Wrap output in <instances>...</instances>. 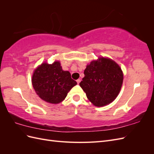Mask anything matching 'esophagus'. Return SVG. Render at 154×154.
<instances>
[{"label":"esophagus","instance_id":"obj_1","mask_svg":"<svg viewBox=\"0 0 154 154\" xmlns=\"http://www.w3.org/2000/svg\"><path fill=\"white\" fill-rule=\"evenodd\" d=\"M76 82L78 83V84H79V83H80V82H81V80H80V79H78V80H76Z\"/></svg>","mask_w":154,"mask_h":154}]
</instances>
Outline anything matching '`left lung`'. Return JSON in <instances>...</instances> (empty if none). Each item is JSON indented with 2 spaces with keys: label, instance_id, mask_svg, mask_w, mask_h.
Masks as SVG:
<instances>
[{
  "label": "left lung",
  "instance_id": "1",
  "mask_svg": "<svg viewBox=\"0 0 154 154\" xmlns=\"http://www.w3.org/2000/svg\"><path fill=\"white\" fill-rule=\"evenodd\" d=\"M84 75L80 85L94 105H109L119 94L123 84V74L114 60L98 58L87 65Z\"/></svg>",
  "mask_w": 154,
  "mask_h": 154
}]
</instances>
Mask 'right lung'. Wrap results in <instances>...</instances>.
Masks as SVG:
<instances>
[{"mask_svg": "<svg viewBox=\"0 0 154 154\" xmlns=\"http://www.w3.org/2000/svg\"><path fill=\"white\" fill-rule=\"evenodd\" d=\"M31 82L40 98L52 104L63 101L70 90L77 84L71 78V73L63 71L59 61L52 64L42 63L35 70Z\"/></svg>", "mask_w": 154, "mask_h": 154, "instance_id": "add662e5", "label": "right lung"}]
</instances>
